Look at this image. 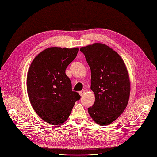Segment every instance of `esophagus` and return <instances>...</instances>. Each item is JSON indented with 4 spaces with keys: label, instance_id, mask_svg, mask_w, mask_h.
<instances>
[{
    "label": "esophagus",
    "instance_id": "1",
    "mask_svg": "<svg viewBox=\"0 0 157 157\" xmlns=\"http://www.w3.org/2000/svg\"><path fill=\"white\" fill-rule=\"evenodd\" d=\"M85 90H82V91L79 92V95H80L81 96H83V95L85 94Z\"/></svg>",
    "mask_w": 157,
    "mask_h": 157
}]
</instances>
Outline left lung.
Masks as SVG:
<instances>
[{
    "mask_svg": "<svg viewBox=\"0 0 157 157\" xmlns=\"http://www.w3.org/2000/svg\"><path fill=\"white\" fill-rule=\"evenodd\" d=\"M91 70V87L95 96L88 108L98 125H108L117 120L127 105L130 91L128 73L121 56L104 44L82 47Z\"/></svg>",
    "mask_w": 157,
    "mask_h": 157,
    "instance_id": "left-lung-1",
    "label": "left lung"
}]
</instances>
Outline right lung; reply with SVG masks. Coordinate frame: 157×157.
<instances>
[{"label":"right lung","mask_w":157,"mask_h":157,"mask_svg":"<svg viewBox=\"0 0 157 157\" xmlns=\"http://www.w3.org/2000/svg\"><path fill=\"white\" fill-rule=\"evenodd\" d=\"M78 52V48L51 47L38 54L30 64L27 78L29 100L38 116L50 125L64 123L81 98L72 90L65 74Z\"/></svg>","instance_id":"add662e5"}]
</instances>
